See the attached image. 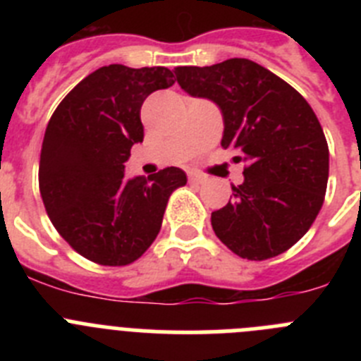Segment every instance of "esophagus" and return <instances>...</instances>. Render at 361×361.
<instances>
[{
	"label": "esophagus",
	"instance_id": "34e87169",
	"mask_svg": "<svg viewBox=\"0 0 361 361\" xmlns=\"http://www.w3.org/2000/svg\"><path fill=\"white\" fill-rule=\"evenodd\" d=\"M188 178H190V183H197V184L206 183V175L199 173V171H190V173H188Z\"/></svg>",
	"mask_w": 361,
	"mask_h": 361
}]
</instances>
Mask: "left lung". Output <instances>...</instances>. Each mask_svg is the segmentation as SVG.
<instances>
[{
	"mask_svg": "<svg viewBox=\"0 0 361 361\" xmlns=\"http://www.w3.org/2000/svg\"><path fill=\"white\" fill-rule=\"evenodd\" d=\"M173 72L186 94L220 108V145L247 164L233 199L212 213L215 235L247 260L288 251L317 219L329 178V148L312 108L283 79L242 57Z\"/></svg>",
	"mask_w": 361,
	"mask_h": 361,
	"instance_id": "left-lung-1",
	"label": "left lung"
}]
</instances>
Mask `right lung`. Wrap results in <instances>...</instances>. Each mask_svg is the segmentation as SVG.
Listing matches in <instances>:
<instances>
[{"label": "right lung", "instance_id": "right-lung-1", "mask_svg": "<svg viewBox=\"0 0 361 361\" xmlns=\"http://www.w3.org/2000/svg\"><path fill=\"white\" fill-rule=\"evenodd\" d=\"M173 82L164 66H101L50 117L41 146V199L54 228L92 262L137 260L161 231L171 191L186 184L175 166L148 178L124 173L130 149L145 139V99Z\"/></svg>", "mask_w": 361, "mask_h": 361}]
</instances>
